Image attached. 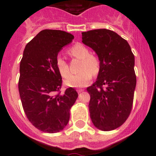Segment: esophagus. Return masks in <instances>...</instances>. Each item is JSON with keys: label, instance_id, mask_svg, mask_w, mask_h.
<instances>
[{"label": "esophagus", "instance_id": "esophagus-1", "mask_svg": "<svg viewBox=\"0 0 156 156\" xmlns=\"http://www.w3.org/2000/svg\"><path fill=\"white\" fill-rule=\"evenodd\" d=\"M77 93L78 94H80V93H82V92H83V89H77Z\"/></svg>", "mask_w": 156, "mask_h": 156}]
</instances>
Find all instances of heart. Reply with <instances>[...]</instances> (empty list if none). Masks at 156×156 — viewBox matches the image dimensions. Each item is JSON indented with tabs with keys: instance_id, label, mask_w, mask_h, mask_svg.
Returning a JSON list of instances; mask_svg holds the SVG:
<instances>
[{
	"instance_id": "1",
	"label": "heart",
	"mask_w": 156,
	"mask_h": 156,
	"mask_svg": "<svg viewBox=\"0 0 156 156\" xmlns=\"http://www.w3.org/2000/svg\"><path fill=\"white\" fill-rule=\"evenodd\" d=\"M69 53L73 57L81 59L80 71L78 74L70 75L66 78L65 83L70 87H83L89 83L92 78V74L96 75L100 71V60L97 56L90 55V50L82 44H76L69 48ZM55 66L58 72L62 77L66 78L69 74L68 64L61 56L56 58Z\"/></svg>"
}]
</instances>
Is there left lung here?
Wrapping results in <instances>:
<instances>
[{
    "instance_id": "left-lung-1",
    "label": "left lung",
    "mask_w": 156,
    "mask_h": 156,
    "mask_svg": "<svg viewBox=\"0 0 156 156\" xmlns=\"http://www.w3.org/2000/svg\"><path fill=\"white\" fill-rule=\"evenodd\" d=\"M82 40L101 63L97 80L87 88L90 119L95 127L110 131L123 124L131 112L137 82L134 55L127 41L112 30L83 32Z\"/></svg>"
}]
</instances>
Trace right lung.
<instances>
[{"label":"right lung","mask_w":156,"mask_h":156,"mask_svg":"<svg viewBox=\"0 0 156 156\" xmlns=\"http://www.w3.org/2000/svg\"><path fill=\"white\" fill-rule=\"evenodd\" d=\"M73 38L67 32L44 30L27 44L23 51L19 67V95L30 122L43 132L62 130L78 97L73 87L61 93L62 80L55 66L58 52Z\"/></svg>","instance_id":"right-lung-1"}]
</instances>
